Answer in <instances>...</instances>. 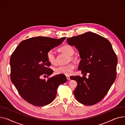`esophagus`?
<instances>
[{"mask_svg":"<svg viewBox=\"0 0 125 125\" xmlns=\"http://www.w3.org/2000/svg\"><path fill=\"white\" fill-rule=\"evenodd\" d=\"M66 78H67V80H70V76H68V75H66Z\"/></svg>","mask_w":125,"mask_h":125,"instance_id":"obj_1","label":"esophagus"}]
</instances>
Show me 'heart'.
I'll use <instances>...</instances> for the list:
<instances>
[{
	"mask_svg": "<svg viewBox=\"0 0 125 125\" xmlns=\"http://www.w3.org/2000/svg\"><path fill=\"white\" fill-rule=\"evenodd\" d=\"M59 51L63 53L67 54L69 56L68 61H73L76 62L77 59L76 57L73 55L74 54V50L73 47L69 45H65L63 46L61 48L59 49ZM47 59L50 64L53 65H55L57 64V60L55 55L52 51H49L47 53ZM75 67V65L73 63H69L67 65L59 66L55 69V73L57 74H62L66 75H70L73 73V70Z\"/></svg>",
	"mask_w": 125,
	"mask_h": 125,
	"instance_id": "heart-1",
	"label": "heart"
}]
</instances>
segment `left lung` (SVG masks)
Listing matches in <instances>:
<instances>
[{"mask_svg":"<svg viewBox=\"0 0 125 125\" xmlns=\"http://www.w3.org/2000/svg\"><path fill=\"white\" fill-rule=\"evenodd\" d=\"M68 44L79 52L78 70L84 76H71L77 84L73 93L76 100L86 105L100 102L115 80L117 58L110 42L95 33L88 32L68 38ZM89 74L87 79L84 76Z\"/></svg>","mask_w":125,"mask_h":125,"instance_id":"left-lung-1","label":"left lung"}]
</instances>
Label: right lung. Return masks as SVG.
I'll return each mask as SVG.
<instances>
[{
	"label": "right lung",
	"mask_w": 125,
	"mask_h": 125,
	"mask_svg": "<svg viewBox=\"0 0 125 125\" xmlns=\"http://www.w3.org/2000/svg\"><path fill=\"white\" fill-rule=\"evenodd\" d=\"M66 37L55 39L37 36L22 41L10 59V79L19 94L28 103L37 106L51 103L59 86L67 81L64 74L56 75L46 81L42 76L51 75L47 53L60 45Z\"/></svg>",
	"instance_id": "add662e5"
}]
</instances>
